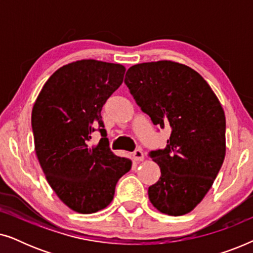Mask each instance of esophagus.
I'll return each instance as SVG.
<instances>
[{
  "label": "esophagus",
  "mask_w": 253,
  "mask_h": 253,
  "mask_svg": "<svg viewBox=\"0 0 253 253\" xmlns=\"http://www.w3.org/2000/svg\"><path fill=\"white\" fill-rule=\"evenodd\" d=\"M133 158L136 161H143L144 160V152L140 148H138L133 152Z\"/></svg>",
  "instance_id": "34e87169"
}]
</instances>
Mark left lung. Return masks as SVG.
Instances as JSON below:
<instances>
[{"mask_svg": "<svg viewBox=\"0 0 253 253\" xmlns=\"http://www.w3.org/2000/svg\"><path fill=\"white\" fill-rule=\"evenodd\" d=\"M124 83L154 126H169L164 150L151 151L161 176L148 188L155 209L184 215L202 202L226 155V117L211 86L193 69L172 61L132 65Z\"/></svg>", "mask_w": 253, "mask_h": 253, "instance_id": "1", "label": "left lung"}]
</instances>
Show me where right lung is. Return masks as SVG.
I'll return each mask as SVG.
<instances>
[{"instance_id":"1","label":"right lung","mask_w":253,"mask_h":253,"mask_svg":"<svg viewBox=\"0 0 253 253\" xmlns=\"http://www.w3.org/2000/svg\"><path fill=\"white\" fill-rule=\"evenodd\" d=\"M126 68L82 60L58 69L38 95L32 109L34 147L47 182L75 212L95 213L112 203L130 159L110 151L108 139L88 146L92 132L102 137L101 110L123 83Z\"/></svg>"}]
</instances>
